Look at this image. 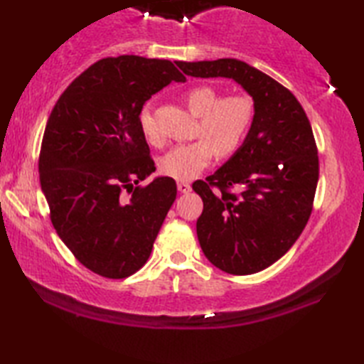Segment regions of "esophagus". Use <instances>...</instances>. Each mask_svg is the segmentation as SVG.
<instances>
[{"instance_id": "34e87169", "label": "esophagus", "mask_w": 364, "mask_h": 364, "mask_svg": "<svg viewBox=\"0 0 364 364\" xmlns=\"http://www.w3.org/2000/svg\"><path fill=\"white\" fill-rule=\"evenodd\" d=\"M178 191L181 192V194H189V192L192 191V186L189 183H184V181H178Z\"/></svg>"}]
</instances>
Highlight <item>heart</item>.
Here are the masks:
<instances>
[{
    "label": "heart",
    "instance_id": "obj_1",
    "mask_svg": "<svg viewBox=\"0 0 364 364\" xmlns=\"http://www.w3.org/2000/svg\"><path fill=\"white\" fill-rule=\"evenodd\" d=\"M189 111L200 117L196 142L178 145L161 159V172L173 180H194L210 164L214 153L228 156L235 153L252 127L255 107L250 97L231 94L220 97L219 90L208 84L191 87L184 94ZM141 127L150 142L158 144L161 134L149 111L141 114Z\"/></svg>",
    "mask_w": 364,
    "mask_h": 364
}]
</instances>
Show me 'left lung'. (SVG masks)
<instances>
[{"label": "left lung", "instance_id": "obj_1", "mask_svg": "<svg viewBox=\"0 0 364 364\" xmlns=\"http://www.w3.org/2000/svg\"><path fill=\"white\" fill-rule=\"evenodd\" d=\"M176 65L196 78L235 80L253 98L244 144L192 189L203 200L197 236L205 257L227 274H257L291 249L311 215L319 158L310 120L291 90L242 60Z\"/></svg>", "mask_w": 364, "mask_h": 364}]
</instances>
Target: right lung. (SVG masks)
<instances>
[{
  "label": "right lung",
  "instance_id": "obj_1",
  "mask_svg": "<svg viewBox=\"0 0 364 364\" xmlns=\"http://www.w3.org/2000/svg\"><path fill=\"white\" fill-rule=\"evenodd\" d=\"M186 78L166 59L106 58L59 97L46 122L38 173L54 230L82 266L127 278L149 259L176 198L158 176L141 127L146 100Z\"/></svg>",
  "mask_w": 364,
  "mask_h": 364
}]
</instances>
